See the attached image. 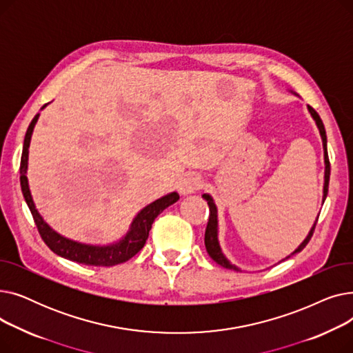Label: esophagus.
I'll return each instance as SVG.
<instances>
[{
  "instance_id": "esophagus-1",
  "label": "esophagus",
  "mask_w": 353,
  "mask_h": 353,
  "mask_svg": "<svg viewBox=\"0 0 353 353\" xmlns=\"http://www.w3.org/2000/svg\"><path fill=\"white\" fill-rule=\"evenodd\" d=\"M201 184V177L196 173H192V174H188L186 177H183L180 181H179V193L181 196H189V194H193Z\"/></svg>"
}]
</instances>
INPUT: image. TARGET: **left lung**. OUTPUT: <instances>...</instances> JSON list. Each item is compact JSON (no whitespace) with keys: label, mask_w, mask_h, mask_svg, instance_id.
Here are the masks:
<instances>
[{"label":"left lung","mask_w":353,"mask_h":353,"mask_svg":"<svg viewBox=\"0 0 353 353\" xmlns=\"http://www.w3.org/2000/svg\"><path fill=\"white\" fill-rule=\"evenodd\" d=\"M290 92H293L294 96H298V94H296V92L292 91V90H290ZM307 110H309V113H310L312 119L314 120V123H316V125H318V128H319L321 139H322V145H323V160H325V177H323V179H325V180H323V196H322V203H325L326 196H327V189H329V176H330V164H329V157H327L326 132H325V125H323V123H322V120H321V117H319V114L316 113V111H314L310 105H307ZM201 197L208 201L209 209H210V216H209L208 228H206V233H205V245H206V250H208L209 256L213 259V261H214L217 265H220V266H223V268L230 269V270L242 272V269L237 268L236 265H233V263L229 261V259L223 254V252H221V248H220V243H219L217 208H216V203H214L213 197H212L209 193L201 194ZM318 217H319V214H318ZM318 217H316V220H314V223H313V226L310 228V230H309L307 236L305 237L303 242L298 246V249H294V252H292L289 256H286L285 259H282V261H286V259H289V257H292L293 254H296V253H299L301 250H303V248L309 243V240H310V237H312V234H313L314 226H316V223H318ZM282 261H281V262H282Z\"/></svg>","instance_id":"1"}]
</instances>
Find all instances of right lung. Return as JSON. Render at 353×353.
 I'll return each mask as SVG.
<instances>
[{"instance_id": "1", "label": "right lung", "mask_w": 353, "mask_h": 353, "mask_svg": "<svg viewBox=\"0 0 353 353\" xmlns=\"http://www.w3.org/2000/svg\"><path fill=\"white\" fill-rule=\"evenodd\" d=\"M47 105V104H46ZM46 105L41 107L46 108ZM40 113H37L32 121L30 123L27 133L24 137V145H23V156H21V165H20V181H21V190L24 194V199L30 208V212L34 217V221L39 229L46 245L55 253L68 261L83 263L87 266H114L127 262L128 259H132L134 254H137L148 237V232L152 229V225L154 219L169 206L174 205V203L180 199L177 192H172L165 194L157 200H154L150 205L143 208L136 217L133 219L132 225L127 233L119 239L117 242L108 243V245H87L77 242V240L68 239L59 232H55L47 221L43 219L40 212L37 210L35 203L31 196L27 170H28V148L31 143V136L34 132V127L39 121Z\"/></svg>"}]
</instances>
